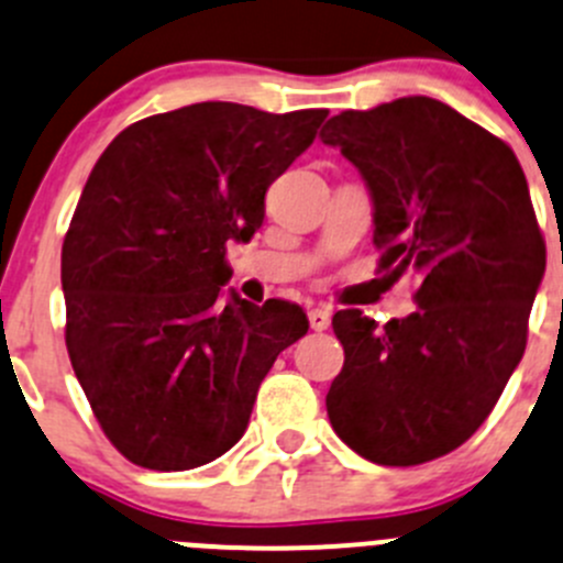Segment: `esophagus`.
<instances>
[{
    "mask_svg": "<svg viewBox=\"0 0 563 563\" xmlns=\"http://www.w3.org/2000/svg\"><path fill=\"white\" fill-rule=\"evenodd\" d=\"M308 321H310V330L324 332L327 327H330V310H327V308H313V310H308Z\"/></svg>",
    "mask_w": 563,
    "mask_h": 563,
    "instance_id": "obj_1",
    "label": "esophagus"
}]
</instances>
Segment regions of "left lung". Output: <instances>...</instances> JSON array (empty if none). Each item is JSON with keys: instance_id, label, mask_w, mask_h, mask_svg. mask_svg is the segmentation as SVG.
<instances>
[{"instance_id": "left-lung-1", "label": "left lung", "mask_w": 563, "mask_h": 563, "mask_svg": "<svg viewBox=\"0 0 563 563\" xmlns=\"http://www.w3.org/2000/svg\"><path fill=\"white\" fill-rule=\"evenodd\" d=\"M374 200L379 269L415 275L418 310L376 327L338 310L343 368L327 393L338 438L376 465H423L473 438L522 360L544 239L515 151L427 96L335 114Z\"/></svg>"}]
</instances>
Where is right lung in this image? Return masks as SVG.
I'll return each mask as SVG.
<instances>
[{"mask_svg": "<svg viewBox=\"0 0 563 563\" xmlns=\"http://www.w3.org/2000/svg\"><path fill=\"white\" fill-rule=\"evenodd\" d=\"M327 109L272 114L203 101L120 131L63 242L65 346L109 443L148 471H192L242 440L299 305L233 294L228 242L264 222L269 184Z\"/></svg>", "mask_w": 563, "mask_h": 563, "instance_id": "right-lung-1", "label": "right lung"}]
</instances>
